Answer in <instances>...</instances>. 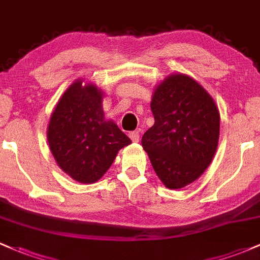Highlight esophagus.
<instances>
[{
    "label": "esophagus",
    "mask_w": 260,
    "mask_h": 260,
    "mask_svg": "<svg viewBox=\"0 0 260 260\" xmlns=\"http://www.w3.org/2000/svg\"><path fill=\"white\" fill-rule=\"evenodd\" d=\"M139 132L138 131H133V132L129 133V138L132 139V142H135V143H137V142H139Z\"/></svg>",
    "instance_id": "34e87169"
}]
</instances>
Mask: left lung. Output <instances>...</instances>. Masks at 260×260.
<instances>
[{
	"label": "left lung",
	"mask_w": 260,
	"mask_h": 260,
	"mask_svg": "<svg viewBox=\"0 0 260 260\" xmlns=\"http://www.w3.org/2000/svg\"><path fill=\"white\" fill-rule=\"evenodd\" d=\"M154 124L142 137L154 172L170 190L198 180L217 150L219 112L212 96L189 75L172 74L154 88Z\"/></svg>",
	"instance_id": "8db88e82"
}]
</instances>
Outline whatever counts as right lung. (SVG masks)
I'll use <instances>...</instances> for the list:
<instances>
[{"label":"right lung","mask_w":260,"mask_h":260,"mask_svg":"<svg viewBox=\"0 0 260 260\" xmlns=\"http://www.w3.org/2000/svg\"><path fill=\"white\" fill-rule=\"evenodd\" d=\"M104 92L79 79L65 90L51 113L47 139L56 164L70 178L92 184L106 174L117 153L132 143L105 118Z\"/></svg>","instance_id":"1"}]
</instances>
